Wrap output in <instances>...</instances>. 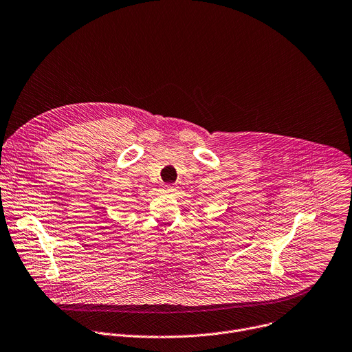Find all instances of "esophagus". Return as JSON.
Instances as JSON below:
<instances>
[{"mask_svg":"<svg viewBox=\"0 0 352 352\" xmlns=\"http://www.w3.org/2000/svg\"><path fill=\"white\" fill-rule=\"evenodd\" d=\"M177 190L176 186H172V184H165V191L166 192H175Z\"/></svg>","mask_w":352,"mask_h":352,"instance_id":"34e87169","label":"esophagus"}]
</instances>
